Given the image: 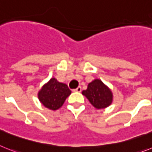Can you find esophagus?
I'll use <instances>...</instances> for the list:
<instances>
[{"mask_svg":"<svg viewBox=\"0 0 152 152\" xmlns=\"http://www.w3.org/2000/svg\"><path fill=\"white\" fill-rule=\"evenodd\" d=\"M81 90H82V88L80 86H79V87H77V88H76V89H73V92H81Z\"/></svg>","mask_w":152,"mask_h":152,"instance_id":"1","label":"esophagus"}]
</instances>
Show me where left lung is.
Segmentation results:
<instances>
[{
  "mask_svg": "<svg viewBox=\"0 0 152 152\" xmlns=\"http://www.w3.org/2000/svg\"><path fill=\"white\" fill-rule=\"evenodd\" d=\"M82 93L96 109L107 107L113 102L112 92L99 80H95L89 83L87 89Z\"/></svg>",
  "mask_w": 152,
  "mask_h": 152,
  "instance_id": "8db88e82",
  "label": "left lung"
}]
</instances>
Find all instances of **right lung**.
Wrapping results in <instances>:
<instances>
[{"label":"right lung","instance_id":"right-lung-1","mask_svg":"<svg viewBox=\"0 0 152 152\" xmlns=\"http://www.w3.org/2000/svg\"><path fill=\"white\" fill-rule=\"evenodd\" d=\"M70 94L71 90L67 85L58 82L55 78H52L40 89L38 97L45 107L56 110L61 107L66 99Z\"/></svg>","mask_w":152,"mask_h":152}]
</instances>
